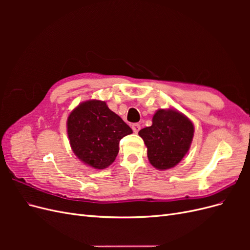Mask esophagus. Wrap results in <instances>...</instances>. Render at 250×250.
Returning <instances> with one entry per match:
<instances>
[{"mask_svg": "<svg viewBox=\"0 0 250 250\" xmlns=\"http://www.w3.org/2000/svg\"><path fill=\"white\" fill-rule=\"evenodd\" d=\"M131 128H132V130H133L134 133H138L141 129V125L138 124V123H134V124L131 125Z\"/></svg>", "mask_w": 250, "mask_h": 250, "instance_id": "1", "label": "esophagus"}]
</instances>
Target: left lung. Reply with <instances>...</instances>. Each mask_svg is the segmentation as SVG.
Wrapping results in <instances>:
<instances>
[{
	"instance_id": "1",
	"label": "left lung",
	"mask_w": 250,
	"mask_h": 250,
	"mask_svg": "<svg viewBox=\"0 0 250 250\" xmlns=\"http://www.w3.org/2000/svg\"><path fill=\"white\" fill-rule=\"evenodd\" d=\"M148 149L150 164L160 170L176 166L190 149L194 135L192 122L173 109H158L152 125L139 131Z\"/></svg>"
}]
</instances>
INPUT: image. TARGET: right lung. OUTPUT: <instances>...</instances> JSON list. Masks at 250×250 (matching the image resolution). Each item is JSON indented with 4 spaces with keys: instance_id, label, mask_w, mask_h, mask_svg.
<instances>
[{
    "instance_id": "obj_1",
    "label": "right lung",
    "mask_w": 250,
    "mask_h": 250,
    "mask_svg": "<svg viewBox=\"0 0 250 250\" xmlns=\"http://www.w3.org/2000/svg\"><path fill=\"white\" fill-rule=\"evenodd\" d=\"M130 133L131 128L99 100L81 103L67 119V135L74 153L95 169L112 164L121 139Z\"/></svg>"
}]
</instances>
